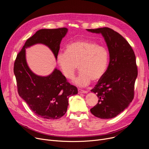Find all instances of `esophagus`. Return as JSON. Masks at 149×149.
Returning a JSON list of instances; mask_svg holds the SVG:
<instances>
[{
  "mask_svg": "<svg viewBox=\"0 0 149 149\" xmlns=\"http://www.w3.org/2000/svg\"><path fill=\"white\" fill-rule=\"evenodd\" d=\"M78 91L79 93H83V94H86L88 93L87 91H85V90H83L81 89H78Z\"/></svg>",
  "mask_w": 149,
  "mask_h": 149,
  "instance_id": "obj_1",
  "label": "esophagus"
}]
</instances>
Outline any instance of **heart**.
<instances>
[{
  "mask_svg": "<svg viewBox=\"0 0 149 149\" xmlns=\"http://www.w3.org/2000/svg\"><path fill=\"white\" fill-rule=\"evenodd\" d=\"M56 59L62 74L68 79L73 78L79 66L80 71L74 82L83 86L91 80L99 81L104 75L108 65L109 52L97 42L80 40L68 44L66 52L59 53Z\"/></svg>",
  "mask_w": 149,
  "mask_h": 149,
  "instance_id": "b5f03b06",
  "label": "heart"
}]
</instances>
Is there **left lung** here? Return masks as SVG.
Wrapping results in <instances>:
<instances>
[{"mask_svg":"<svg viewBox=\"0 0 149 149\" xmlns=\"http://www.w3.org/2000/svg\"><path fill=\"white\" fill-rule=\"evenodd\" d=\"M87 30L102 35L109 54L105 74L91 89L99 100L90 111L97 118L111 119L126 109L134 98L138 76L136 56L127 41L113 29L103 27Z\"/></svg>","mask_w":149,"mask_h":149,"instance_id":"1","label":"left lung"}]
</instances>
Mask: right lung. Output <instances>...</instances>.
<instances>
[{
    "label": "right lung",
    "instance_id": "right-lung-1",
    "mask_svg": "<svg viewBox=\"0 0 149 149\" xmlns=\"http://www.w3.org/2000/svg\"><path fill=\"white\" fill-rule=\"evenodd\" d=\"M67 32L65 27L37 31L25 42L15 61L14 74L18 94L31 110L43 119L61 118L67 111L69 97L77 94L78 90L56 68L46 77L35 74L27 65L25 49L36 44H43L52 51L56 58L61 41Z\"/></svg>",
    "mask_w": 149,
    "mask_h": 149
}]
</instances>
